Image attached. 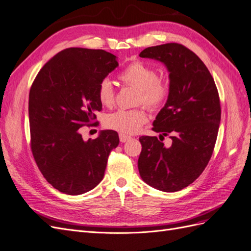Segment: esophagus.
Masks as SVG:
<instances>
[{"label": "esophagus", "mask_w": 251, "mask_h": 251, "mask_svg": "<svg viewBox=\"0 0 251 251\" xmlns=\"http://www.w3.org/2000/svg\"><path fill=\"white\" fill-rule=\"evenodd\" d=\"M119 139H120L121 142H126L128 139H131V136H127V135H125V134H119Z\"/></svg>", "instance_id": "34e87169"}]
</instances>
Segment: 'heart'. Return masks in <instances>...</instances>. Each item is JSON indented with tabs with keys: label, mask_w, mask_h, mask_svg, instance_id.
Wrapping results in <instances>:
<instances>
[{
	"label": "heart",
	"mask_w": 251,
	"mask_h": 251,
	"mask_svg": "<svg viewBox=\"0 0 251 251\" xmlns=\"http://www.w3.org/2000/svg\"><path fill=\"white\" fill-rule=\"evenodd\" d=\"M118 78L126 85L137 88L139 91L138 102L146 103L151 109H158L165 103L170 95V83L159 77L155 67L141 60L127 65L118 75ZM98 100L105 107H111L115 101V91L109 79H102L97 88ZM148 121V114L144 109H119L104 118V126L121 134L138 132Z\"/></svg>",
	"instance_id": "heart-1"
}]
</instances>
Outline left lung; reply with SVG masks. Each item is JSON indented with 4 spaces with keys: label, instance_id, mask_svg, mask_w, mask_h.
<instances>
[{
    "label": "left lung",
    "instance_id": "8db88e82",
    "mask_svg": "<svg viewBox=\"0 0 251 251\" xmlns=\"http://www.w3.org/2000/svg\"><path fill=\"white\" fill-rule=\"evenodd\" d=\"M139 56L159 60L170 72V95L153 131L172 139L165 148L155 136H141L140 177L159 191L178 192L200 176L211 158L221 120L218 89L206 66L183 45L149 47Z\"/></svg>",
    "mask_w": 251,
    "mask_h": 251
}]
</instances>
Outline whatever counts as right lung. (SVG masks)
<instances>
[{
  "instance_id": "right-lung-1",
  "label": "right lung",
  "mask_w": 251,
  "mask_h": 251,
  "mask_svg": "<svg viewBox=\"0 0 251 251\" xmlns=\"http://www.w3.org/2000/svg\"><path fill=\"white\" fill-rule=\"evenodd\" d=\"M117 66L116 56L104 50L68 48L45 64L30 88V147L44 178L60 193L94 188L118 146L115 131L88 141L80 134V127L96 124L102 108L98 85Z\"/></svg>"
}]
</instances>
